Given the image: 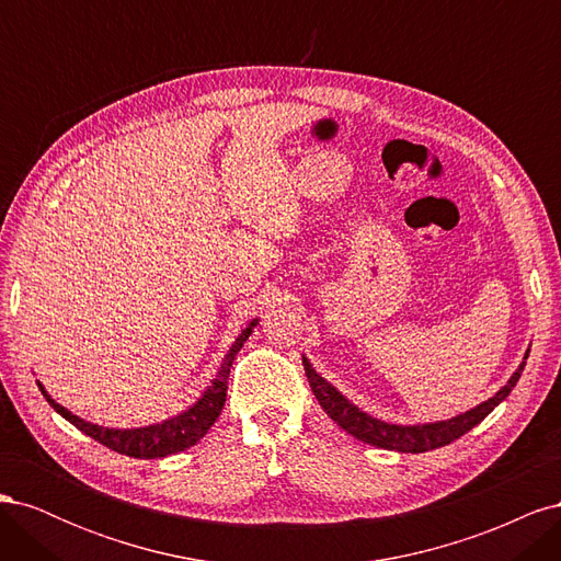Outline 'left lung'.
Wrapping results in <instances>:
<instances>
[{"mask_svg":"<svg viewBox=\"0 0 561 561\" xmlns=\"http://www.w3.org/2000/svg\"><path fill=\"white\" fill-rule=\"evenodd\" d=\"M526 358H529V348L524 353V363L515 369V375L507 379V383L494 398L484 400L482 404L472 407V410L458 414L454 419L435 421V423H416V426H398V423H388V421L369 416L367 412L360 410V407H355L346 396L339 393L328 379H322L309 363L307 355H304L301 363L316 400L320 402L322 410H325V414L336 423V426H342L346 433L363 439V443L371 447L393 449L402 454H421V451H431L454 443V439L472 431L480 421H484L491 412H494V407H499L507 396H511V390L519 381Z\"/></svg>","mask_w":561,"mask_h":561,"instance_id":"left-lung-1","label":"left lung"}]
</instances>
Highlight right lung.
<instances>
[{"mask_svg": "<svg viewBox=\"0 0 561 561\" xmlns=\"http://www.w3.org/2000/svg\"><path fill=\"white\" fill-rule=\"evenodd\" d=\"M257 318L250 320V325L239 334V339L231 344V348L227 351L222 365H219L217 375L213 379V383L203 390V396L184 410L182 414L165 419L161 423H154V426H142V428H105L98 426V423L83 421L77 414H72L70 410H65L62 404H58L54 398L46 393V388L37 381L42 396L48 400V404L54 410L77 426L83 435H89L93 439H98L100 445L110 447L112 451L126 454L133 458H163L171 456L178 451L190 449L192 445H196L198 439L210 431L213 423L217 421V416L222 414V407L227 402V381H229V371H231V363L236 358V353L243 348V344L248 342V336L252 334V328L257 325Z\"/></svg>", "mask_w": 561, "mask_h": 561, "instance_id": "right-lung-1", "label": "right lung"}]
</instances>
